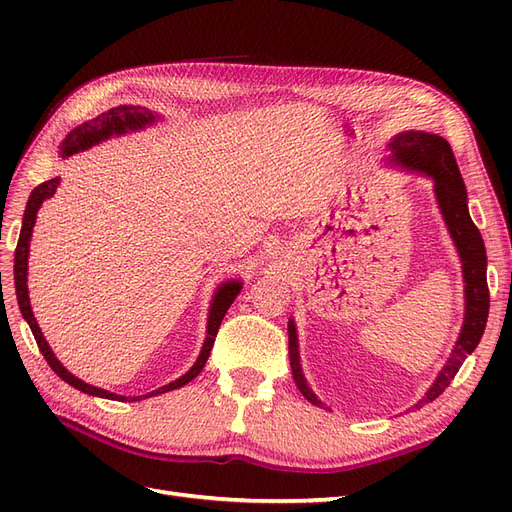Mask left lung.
Listing matches in <instances>:
<instances>
[{"label": "left lung", "mask_w": 512, "mask_h": 512, "mask_svg": "<svg viewBox=\"0 0 512 512\" xmlns=\"http://www.w3.org/2000/svg\"><path fill=\"white\" fill-rule=\"evenodd\" d=\"M393 160L404 168L418 170L425 173L436 183V196L438 205L442 209L444 222L451 230V237L457 245V252L461 256L463 265V282H466V320H463L461 335L455 344L451 359L440 371V376L433 382L427 395L418 401L414 408H423L429 401L440 397L446 386L457 376L459 367L466 361V356L474 352L480 337L485 333V324L489 316V288H487V254L485 243L480 237L478 228L474 226L470 213H468V194L466 185H463L457 160L453 156V149L442 136L427 134V132H404L395 136L391 141ZM288 354H290V367L292 378L297 382L299 391L307 401L314 406L324 408L322 401L309 389L299 363V346H297V331H294V322L288 324Z\"/></svg>", "instance_id": "8db88e82"}]
</instances>
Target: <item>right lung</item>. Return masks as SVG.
I'll use <instances>...</instances> for the list:
<instances>
[{"label": "right lung", "instance_id": "add662e5", "mask_svg": "<svg viewBox=\"0 0 512 512\" xmlns=\"http://www.w3.org/2000/svg\"><path fill=\"white\" fill-rule=\"evenodd\" d=\"M153 119H156V117L151 115V111H145V108H141V106H117V108H111V111H108V113H102L100 117L91 119V121H85L83 126L74 128L68 134L66 141H64V147H61V151H64V156H72V153L83 151V149H87L91 145H96V143L104 141V138L113 136V134H123V132H128V130L143 128V126H147V123H151ZM57 185H59L57 177L40 183L38 188L32 192V196H29L27 207H25L21 237H19V243H17V252H14V286H17V299H19L21 314L27 320L29 329H32V333L36 337V344H38L40 352L44 354L46 363L51 365V369L55 371V374L61 380H66L70 386H74V389H79V391H83L87 395H96V397H104V399H115V401H128V397L108 393L104 389H98V386H91V384L79 380L76 376H72L70 371L55 359L53 350L49 348V344H46V339L42 337V331H40L38 322L34 318V312H32V305H29V294H27L29 239H32V230H34V224H36V213H38V209L42 205V200L51 198L55 194V190H57ZM239 290H241L239 282H228V284L220 286L218 292H215V299L211 303V312H209V322H207V339H205V344H203V350H200L198 361L194 363V367L188 371V374L177 378L175 382L162 386V389H158V391H153L149 395H143V397H151V395H160V393H166V391L179 389V386L188 384L190 380H194L200 374V369L205 367L209 354H211V348H213V342H215V335H218L222 318L228 312V307L232 305V301H235ZM136 399H141V397H130V401H136Z\"/></svg>", "mask_w": 512, "mask_h": 512}]
</instances>
